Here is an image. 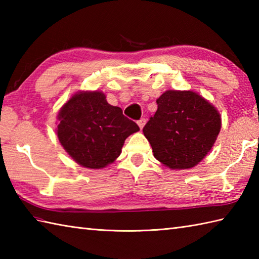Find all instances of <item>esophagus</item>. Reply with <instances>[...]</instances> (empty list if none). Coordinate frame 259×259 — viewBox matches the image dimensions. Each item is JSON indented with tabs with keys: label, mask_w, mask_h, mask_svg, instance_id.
I'll return each mask as SVG.
<instances>
[{
	"label": "esophagus",
	"mask_w": 259,
	"mask_h": 259,
	"mask_svg": "<svg viewBox=\"0 0 259 259\" xmlns=\"http://www.w3.org/2000/svg\"><path fill=\"white\" fill-rule=\"evenodd\" d=\"M146 124V119L145 118H141L140 120H138V125L140 126V129H142Z\"/></svg>",
	"instance_id": "34e87169"
}]
</instances>
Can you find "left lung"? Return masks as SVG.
Masks as SVG:
<instances>
[{"mask_svg":"<svg viewBox=\"0 0 259 259\" xmlns=\"http://www.w3.org/2000/svg\"><path fill=\"white\" fill-rule=\"evenodd\" d=\"M144 126L153 156L170 169H189L210 151L222 128L218 110L194 91L168 90Z\"/></svg>","mask_w":259,"mask_h":259,"instance_id":"1","label":"left lung"}]
</instances>
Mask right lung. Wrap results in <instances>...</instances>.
<instances>
[{"label": "right lung", "mask_w": 259, "mask_h": 259, "mask_svg": "<svg viewBox=\"0 0 259 259\" xmlns=\"http://www.w3.org/2000/svg\"><path fill=\"white\" fill-rule=\"evenodd\" d=\"M60 144L82 167L101 169L112 163L124 140L139 131L135 121L106 100L101 91H81L64 104L58 114Z\"/></svg>", "instance_id": "right-lung-1"}]
</instances>
